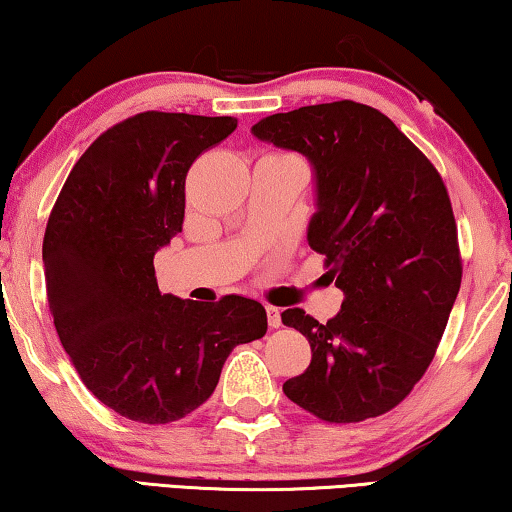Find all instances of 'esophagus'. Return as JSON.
<instances>
[{
    "label": "esophagus",
    "instance_id": "esophagus-1",
    "mask_svg": "<svg viewBox=\"0 0 512 512\" xmlns=\"http://www.w3.org/2000/svg\"><path fill=\"white\" fill-rule=\"evenodd\" d=\"M267 311V325H270L272 329L281 327V311L277 309V306H265Z\"/></svg>",
    "mask_w": 512,
    "mask_h": 512
}]
</instances>
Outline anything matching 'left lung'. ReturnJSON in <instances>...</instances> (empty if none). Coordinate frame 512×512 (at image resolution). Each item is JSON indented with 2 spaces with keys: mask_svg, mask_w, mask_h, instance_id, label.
I'll use <instances>...</instances> for the list:
<instances>
[{
  "mask_svg": "<svg viewBox=\"0 0 512 512\" xmlns=\"http://www.w3.org/2000/svg\"><path fill=\"white\" fill-rule=\"evenodd\" d=\"M254 137L302 153L316 212L306 240L343 290L341 311L281 320L311 343V364L283 393L327 423L396 407L421 380L462 281L451 199L442 176L391 119L352 100L272 114Z\"/></svg>",
  "mask_w": 512,
  "mask_h": 512,
  "instance_id": "obj_1",
  "label": "left lung"
}]
</instances>
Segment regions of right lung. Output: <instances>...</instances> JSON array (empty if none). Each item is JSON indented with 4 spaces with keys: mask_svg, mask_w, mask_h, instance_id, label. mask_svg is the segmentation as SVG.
<instances>
[{
    "mask_svg": "<svg viewBox=\"0 0 512 512\" xmlns=\"http://www.w3.org/2000/svg\"><path fill=\"white\" fill-rule=\"evenodd\" d=\"M235 128L233 116H130L86 148L47 219L43 265L59 341L86 389L130 421L194 412L235 345L267 332L261 302L162 295L153 267L183 231L192 162Z\"/></svg>",
    "mask_w": 512,
    "mask_h": 512,
    "instance_id": "1",
    "label": "right lung"
}]
</instances>
